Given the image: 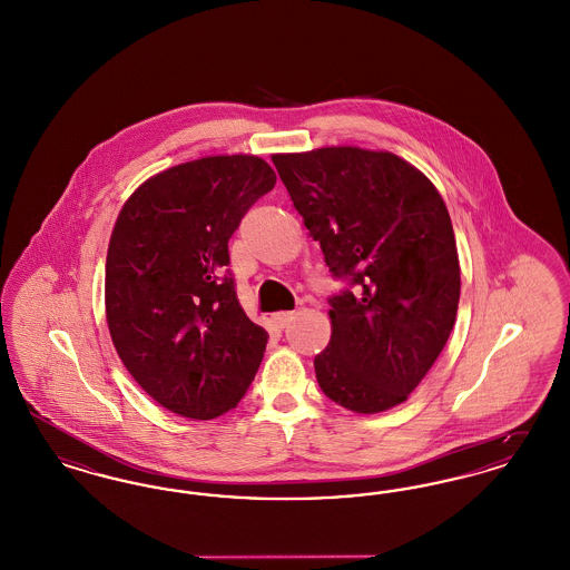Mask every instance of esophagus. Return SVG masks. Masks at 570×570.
<instances>
[{
    "mask_svg": "<svg viewBox=\"0 0 570 570\" xmlns=\"http://www.w3.org/2000/svg\"><path fill=\"white\" fill-rule=\"evenodd\" d=\"M293 318H295L293 312H277V314H273L272 323L273 326H277V328H284V326H288V323H291Z\"/></svg>",
    "mask_w": 570,
    "mask_h": 570,
    "instance_id": "34e87169",
    "label": "esophagus"
}]
</instances>
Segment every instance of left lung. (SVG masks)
<instances>
[{"label": "left lung", "mask_w": 570, "mask_h": 570, "mask_svg": "<svg viewBox=\"0 0 570 570\" xmlns=\"http://www.w3.org/2000/svg\"><path fill=\"white\" fill-rule=\"evenodd\" d=\"M273 164L333 275L331 342L316 354L328 400L356 414L406 402L458 316L460 256L434 184L391 151L353 145L273 154Z\"/></svg>", "instance_id": "obj_1"}]
</instances>
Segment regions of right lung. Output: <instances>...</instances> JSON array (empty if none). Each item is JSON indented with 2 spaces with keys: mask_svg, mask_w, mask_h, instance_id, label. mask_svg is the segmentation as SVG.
Returning a JSON list of instances; mask_svg holds the SVG:
<instances>
[{
  "mask_svg": "<svg viewBox=\"0 0 570 570\" xmlns=\"http://www.w3.org/2000/svg\"><path fill=\"white\" fill-rule=\"evenodd\" d=\"M275 186L258 156H207L149 177L124 203L107 252L112 346L138 386L194 421L237 407L267 348L226 275L228 239Z\"/></svg>",
  "mask_w": 570,
  "mask_h": 570,
  "instance_id": "1",
  "label": "right lung"
}]
</instances>
